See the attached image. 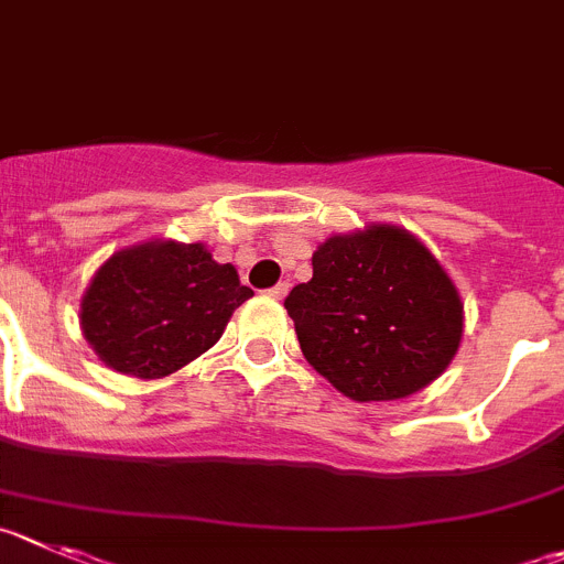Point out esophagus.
I'll use <instances>...</instances> for the list:
<instances>
[{
	"label": "esophagus",
	"instance_id": "34e87169",
	"mask_svg": "<svg viewBox=\"0 0 564 564\" xmlns=\"http://www.w3.org/2000/svg\"><path fill=\"white\" fill-rule=\"evenodd\" d=\"M289 294V283L286 281H281L278 283V286H272L270 289V297H275V300H283Z\"/></svg>",
	"mask_w": 564,
	"mask_h": 564
}]
</instances>
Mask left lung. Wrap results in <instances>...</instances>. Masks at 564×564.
<instances>
[{"label": "left lung", "instance_id": "8db88e82", "mask_svg": "<svg viewBox=\"0 0 564 564\" xmlns=\"http://www.w3.org/2000/svg\"><path fill=\"white\" fill-rule=\"evenodd\" d=\"M312 267L283 306L308 365L345 398L401 401L448 370L465 303L417 236L370 223L328 236Z\"/></svg>", "mask_w": 564, "mask_h": 564}]
</instances>
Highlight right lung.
<instances>
[{
    "instance_id": "add662e5",
    "label": "right lung",
    "mask_w": 564,
    "mask_h": 564,
    "mask_svg": "<svg viewBox=\"0 0 564 564\" xmlns=\"http://www.w3.org/2000/svg\"><path fill=\"white\" fill-rule=\"evenodd\" d=\"M250 297L236 267L217 264L203 241L150 239L116 250L94 272L80 328L105 367L150 381L217 345Z\"/></svg>"
}]
</instances>
